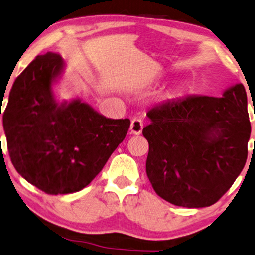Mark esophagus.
<instances>
[{
    "mask_svg": "<svg viewBox=\"0 0 255 255\" xmlns=\"http://www.w3.org/2000/svg\"><path fill=\"white\" fill-rule=\"evenodd\" d=\"M142 128H143V123H142V121H141V119H139V117H135V119L132 120L131 127H130L131 134H134V135L141 134Z\"/></svg>",
    "mask_w": 255,
    "mask_h": 255,
    "instance_id": "34e87169",
    "label": "esophagus"
}]
</instances>
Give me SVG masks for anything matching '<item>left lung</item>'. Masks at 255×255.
Instances as JSON below:
<instances>
[{
	"instance_id": "1",
	"label": "left lung",
	"mask_w": 255,
	"mask_h": 255,
	"mask_svg": "<svg viewBox=\"0 0 255 255\" xmlns=\"http://www.w3.org/2000/svg\"><path fill=\"white\" fill-rule=\"evenodd\" d=\"M147 116L146 172L156 194L183 207L217 203L248 158L251 123L244 85L227 88L221 98L165 101Z\"/></svg>"
}]
</instances>
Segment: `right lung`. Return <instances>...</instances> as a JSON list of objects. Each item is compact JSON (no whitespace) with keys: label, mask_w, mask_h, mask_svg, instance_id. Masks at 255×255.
<instances>
[{"label":"right lung","mask_w":255,"mask_h":255,"mask_svg":"<svg viewBox=\"0 0 255 255\" xmlns=\"http://www.w3.org/2000/svg\"><path fill=\"white\" fill-rule=\"evenodd\" d=\"M59 53L37 56L15 78L3 114L13 166L50 195L87 187L124 140L130 120L101 115L81 98L59 103L54 87L65 73Z\"/></svg>","instance_id":"1"}]
</instances>
